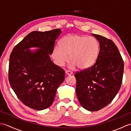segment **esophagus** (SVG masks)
I'll return each mask as SVG.
<instances>
[{
    "mask_svg": "<svg viewBox=\"0 0 131 131\" xmlns=\"http://www.w3.org/2000/svg\"><path fill=\"white\" fill-rule=\"evenodd\" d=\"M65 73H66V75H71L73 74V73H72V72H71L70 71H69V70H66Z\"/></svg>",
    "mask_w": 131,
    "mask_h": 131,
    "instance_id": "obj_1",
    "label": "esophagus"
}]
</instances>
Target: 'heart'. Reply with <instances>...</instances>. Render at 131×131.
Masks as SVG:
<instances>
[{"instance_id":"obj_1","label":"heart","mask_w":131,"mask_h":131,"mask_svg":"<svg viewBox=\"0 0 131 131\" xmlns=\"http://www.w3.org/2000/svg\"><path fill=\"white\" fill-rule=\"evenodd\" d=\"M60 47L55 46L52 52L54 63L62 66L69 61H72L71 67L77 66L82 70L92 66L97 59L100 43L97 39L77 34L65 36L60 40Z\"/></svg>"}]
</instances>
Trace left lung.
Here are the masks:
<instances>
[{
	"instance_id": "8db88e82",
	"label": "left lung",
	"mask_w": 131,
	"mask_h": 131,
	"mask_svg": "<svg viewBox=\"0 0 131 131\" xmlns=\"http://www.w3.org/2000/svg\"><path fill=\"white\" fill-rule=\"evenodd\" d=\"M100 43L95 63L75 74L76 93L82 106L90 112L104 108L118 93L123 79L124 62L113 41L92 34Z\"/></svg>"
}]
</instances>
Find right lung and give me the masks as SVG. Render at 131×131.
I'll return each mask as SVG.
<instances>
[{"label": "right lung", "instance_id": "1", "mask_svg": "<svg viewBox=\"0 0 131 131\" xmlns=\"http://www.w3.org/2000/svg\"><path fill=\"white\" fill-rule=\"evenodd\" d=\"M61 32L60 29L32 31L11 52L8 71L10 85L22 102L33 109L49 107L65 79V71L49 56ZM31 48L38 49L32 51Z\"/></svg>", "mask_w": 131, "mask_h": 131}]
</instances>
